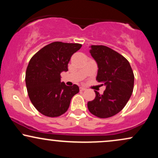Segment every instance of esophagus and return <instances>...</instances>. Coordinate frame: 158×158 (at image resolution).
<instances>
[{"instance_id": "obj_1", "label": "esophagus", "mask_w": 158, "mask_h": 158, "mask_svg": "<svg viewBox=\"0 0 158 158\" xmlns=\"http://www.w3.org/2000/svg\"><path fill=\"white\" fill-rule=\"evenodd\" d=\"M86 90V88H85V87H81L80 88V90Z\"/></svg>"}]
</instances>
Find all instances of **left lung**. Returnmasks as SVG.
<instances>
[{
	"label": "left lung",
	"instance_id": "obj_1",
	"mask_svg": "<svg viewBox=\"0 0 158 158\" xmlns=\"http://www.w3.org/2000/svg\"><path fill=\"white\" fill-rule=\"evenodd\" d=\"M90 53L99 68L97 80L106 88L103 94L95 91V99L88 102V108L96 117L108 118L122 110L129 100L135 76L126 58L108 47L91 45Z\"/></svg>",
	"mask_w": 158,
	"mask_h": 158
}]
</instances>
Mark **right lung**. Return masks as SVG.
<instances>
[{
  "mask_svg": "<svg viewBox=\"0 0 158 158\" xmlns=\"http://www.w3.org/2000/svg\"><path fill=\"white\" fill-rule=\"evenodd\" d=\"M81 44L55 41L38 51L30 59L25 81L30 101L43 115L56 117L64 114L70 100L79 93L77 85L67 86L60 74L68 71V64Z\"/></svg>",
  "mask_w": 158,
  "mask_h": 158,
  "instance_id": "1",
  "label": "right lung"
}]
</instances>
